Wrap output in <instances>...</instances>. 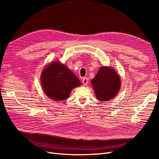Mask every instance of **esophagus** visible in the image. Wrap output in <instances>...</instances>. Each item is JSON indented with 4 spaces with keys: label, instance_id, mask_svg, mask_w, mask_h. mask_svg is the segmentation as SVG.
Instances as JSON below:
<instances>
[{
    "label": "esophagus",
    "instance_id": "esophagus-1",
    "mask_svg": "<svg viewBox=\"0 0 159 159\" xmlns=\"http://www.w3.org/2000/svg\"><path fill=\"white\" fill-rule=\"evenodd\" d=\"M82 83L84 85H86L88 84V78H84L82 80Z\"/></svg>",
    "mask_w": 159,
    "mask_h": 159
}]
</instances>
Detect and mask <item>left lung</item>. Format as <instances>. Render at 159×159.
Masks as SVG:
<instances>
[{"label":"left lung","instance_id":"obj_1","mask_svg":"<svg viewBox=\"0 0 159 159\" xmlns=\"http://www.w3.org/2000/svg\"><path fill=\"white\" fill-rule=\"evenodd\" d=\"M96 98L105 102L114 98L121 88V80L117 72L111 67L103 66L91 80Z\"/></svg>","mask_w":159,"mask_h":159}]
</instances>
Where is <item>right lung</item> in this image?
Instances as JSON below:
<instances>
[{
  "label": "right lung",
  "instance_id": "1",
  "mask_svg": "<svg viewBox=\"0 0 159 159\" xmlns=\"http://www.w3.org/2000/svg\"><path fill=\"white\" fill-rule=\"evenodd\" d=\"M41 84L50 99L60 102L68 99L74 88L81 84L73 72L60 61H52L43 70Z\"/></svg>",
  "mask_w": 159,
  "mask_h": 159
}]
</instances>
